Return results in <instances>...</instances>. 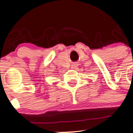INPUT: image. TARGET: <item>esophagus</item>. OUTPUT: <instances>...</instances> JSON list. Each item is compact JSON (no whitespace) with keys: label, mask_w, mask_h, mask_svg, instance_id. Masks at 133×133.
<instances>
[{"label":"esophagus","mask_w":133,"mask_h":133,"mask_svg":"<svg viewBox=\"0 0 133 133\" xmlns=\"http://www.w3.org/2000/svg\"><path fill=\"white\" fill-rule=\"evenodd\" d=\"M76 66H77V65H76V64H75H75H72V68H73V69H74V68H76Z\"/></svg>","instance_id":"34e87169"}]
</instances>
